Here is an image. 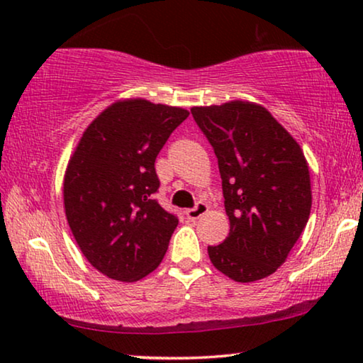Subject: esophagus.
<instances>
[{"mask_svg":"<svg viewBox=\"0 0 363 363\" xmlns=\"http://www.w3.org/2000/svg\"><path fill=\"white\" fill-rule=\"evenodd\" d=\"M206 211H208L206 203L198 201L196 206H193V208H190V210H186V218L190 221H196V220H200V218L205 215Z\"/></svg>","mask_w":363,"mask_h":363,"instance_id":"esophagus-1","label":"esophagus"}]
</instances>
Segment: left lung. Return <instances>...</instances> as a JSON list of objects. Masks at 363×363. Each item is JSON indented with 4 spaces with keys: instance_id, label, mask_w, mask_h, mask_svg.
<instances>
[{
    "instance_id": "left-lung-1",
    "label": "left lung",
    "mask_w": 363,
    "mask_h": 363,
    "mask_svg": "<svg viewBox=\"0 0 363 363\" xmlns=\"http://www.w3.org/2000/svg\"><path fill=\"white\" fill-rule=\"evenodd\" d=\"M220 168L230 235L208 246L213 266L238 282L269 276L286 261L311 215L306 157L291 133L251 102L193 107Z\"/></svg>"
}]
</instances>
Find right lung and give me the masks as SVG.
Wrapping results in <instances>:
<instances>
[{
	"mask_svg": "<svg viewBox=\"0 0 363 363\" xmlns=\"http://www.w3.org/2000/svg\"><path fill=\"white\" fill-rule=\"evenodd\" d=\"M188 116L145 99L118 101L86 128L69 160V228L86 259L111 279H142L165 256L178 218L153 200L155 158Z\"/></svg>",
	"mask_w": 363,
	"mask_h": 363,
	"instance_id": "1",
	"label": "right lung"
}]
</instances>
